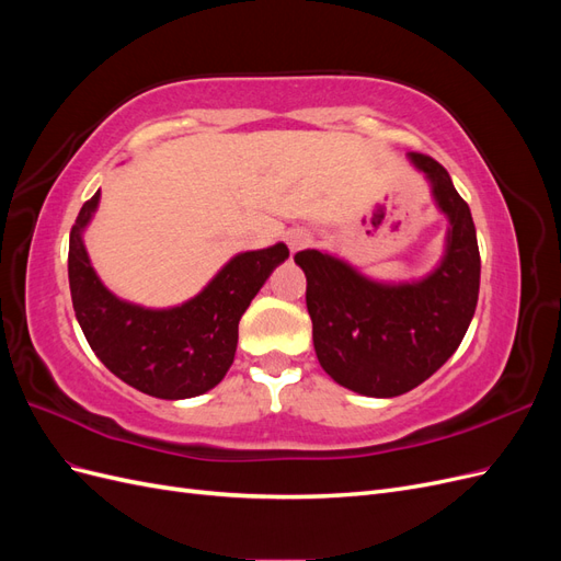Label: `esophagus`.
<instances>
[{"instance_id":"obj_1","label":"esophagus","mask_w":561,"mask_h":561,"mask_svg":"<svg viewBox=\"0 0 561 561\" xmlns=\"http://www.w3.org/2000/svg\"><path fill=\"white\" fill-rule=\"evenodd\" d=\"M285 243L293 252H297V250L307 248L311 243V233L307 229H293V231L285 233Z\"/></svg>"}]
</instances>
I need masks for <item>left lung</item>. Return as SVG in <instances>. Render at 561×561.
<instances>
[{
    "label": "left lung",
    "mask_w": 561,
    "mask_h": 561,
    "mask_svg": "<svg viewBox=\"0 0 561 561\" xmlns=\"http://www.w3.org/2000/svg\"><path fill=\"white\" fill-rule=\"evenodd\" d=\"M447 217L445 252L412 280H375L346 260L301 250L320 367L353 393L396 398L426 381L463 342L480 295V250L468 203L435 159L407 154Z\"/></svg>",
    "instance_id": "obj_1"
}]
</instances>
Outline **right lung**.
<instances>
[{
  "label": "right lung",
  "instance_id": "add662e5",
  "mask_svg": "<svg viewBox=\"0 0 561 561\" xmlns=\"http://www.w3.org/2000/svg\"><path fill=\"white\" fill-rule=\"evenodd\" d=\"M98 203L100 190L79 210L67 254L72 307L89 346L112 375L151 398L208 393L233 363L241 316L290 250L276 243L233 254L192 299L149 309L116 297L95 274L83 231Z\"/></svg>",
  "mask_w": 561,
  "mask_h": 561
}]
</instances>
